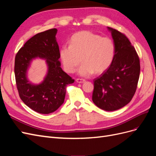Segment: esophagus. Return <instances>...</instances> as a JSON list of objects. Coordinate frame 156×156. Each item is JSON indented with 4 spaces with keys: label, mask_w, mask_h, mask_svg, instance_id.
I'll return each instance as SVG.
<instances>
[{
    "label": "esophagus",
    "mask_w": 156,
    "mask_h": 156,
    "mask_svg": "<svg viewBox=\"0 0 156 156\" xmlns=\"http://www.w3.org/2000/svg\"><path fill=\"white\" fill-rule=\"evenodd\" d=\"M76 82L78 83H83L85 82V80L83 79H76Z\"/></svg>",
    "instance_id": "34e87169"
}]
</instances>
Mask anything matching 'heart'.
<instances>
[{
  "instance_id": "1",
  "label": "heart",
  "mask_w": 156,
  "mask_h": 156,
  "mask_svg": "<svg viewBox=\"0 0 156 156\" xmlns=\"http://www.w3.org/2000/svg\"><path fill=\"white\" fill-rule=\"evenodd\" d=\"M115 55V45L110 37L90 31L75 33L71 37L69 45H64L60 49L66 72L74 73L81 60L79 73L83 76L104 72L111 65Z\"/></svg>"
}]
</instances>
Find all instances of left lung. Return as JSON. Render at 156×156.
Segmentation results:
<instances>
[{
  "instance_id": "1",
  "label": "left lung",
  "mask_w": 156,
  "mask_h": 156,
  "mask_svg": "<svg viewBox=\"0 0 156 156\" xmlns=\"http://www.w3.org/2000/svg\"><path fill=\"white\" fill-rule=\"evenodd\" d=\"M115 45L111 65L94 79L92 101L107 111L118 110L129 103L136 92L140 75V60L134 47L122 32L107 27Z\"/></svg>"
}]
</instances>
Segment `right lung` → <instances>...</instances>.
I'll use <instances>...</instances> for the list:
<instances>
[{
	"label": "right lung",
	"instance_id": "add662e5",
	"mask_svg": "<svg viewBox=\"0 0 156 156\" xmlns=\"http://www.w3.org/2000/svg\"><path fill=\"white\" fill-rule=\"evenodd\" d=\"M56 29L38 33L28 40L16 55L14 72L17 88L21 100L33 111L49 114L62 105L68 84L74 83L60 67V51ZM45 59L48 71L40 84L34 85L27 79L26 72L31 60Z\"/></svg>",
	"mask_w": 156,
	"mask_h": 156
}]
</instances>
